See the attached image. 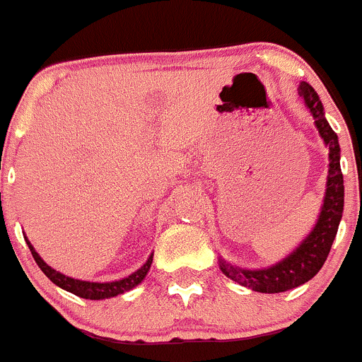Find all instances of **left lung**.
Returning <instances> with one entry per match:
<instances>
[{
	"mask_svg": "<svg viewBox=\"0 0 362 362\" xmlns=\"http://www.w3.org/2000/svg\"><path fill=\"white\" fill-rule=\"evenodd\" d=\"M299 95L313 116L318 135L329 149L327 182H325L324 202H322L317 221L310 234L285 259L269 267L246 269V267L227 262L221 257L218 259L220 269L225 276L243 287L252 288L255 292H264V294H278V292L291 291V288L310 281L324 266L343 216L345 186H343V174L341 167H339L341 149H339L338 135L325 119L324 105H322L317 91L308 82L303 81L299 84Z\"/></svg>",
	"mask_w": 362,
	"mask_h": 362,
	"instance_id": "obj_1",
	"label": "left lung"
}]
</instances>
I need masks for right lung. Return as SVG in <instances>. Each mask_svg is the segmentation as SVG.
Returning <instances> with one entry per match:
<instances>
[{
    "label": "right lung",
    "instance_id": "1",
    "mask_svg": "<svg viewBox=\"0 0 362 362\" xmlns=\"http://www.w3.org/2000/svg\"><path fill=\"white\" fill-rule=\"evenodd\" d=\"M24 239H26L28 246H30V252L31 255H33L35 262L38 264V267L44 271V274L52 281V284L58 285V287L63 288V291L78 296V298L93 299V301L116 298V296L124 294V292L135 288L139 284H142V280H144L146 274L149 273L153 264V253H151V255L148 257V260H146L144 266L139 267V269L135 271V273H132L130 276L121 278V280H116V281H103V284L102 281H84V280H77V278L66 276V274L52 269V267L49 266L47 262H44V259L38 255L37 250H35L33 245L30 243V239H28L26 235H24Z\"/></svg>",
    "mask_w": 362,
    "mask_h": 362
}]
</instances>
